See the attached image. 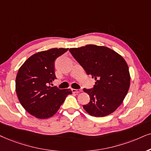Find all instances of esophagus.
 <instances>
[{
    "instance_id": "34e87169",
    "label": "esophagus",
    "mask_w": 151,
    "mask_h": 151,
    "mask_svg": "<svg viewBox=\"0 0 151 151\" xmlns=\"http://www.w3.org/2000/svg\"><path fill=\"white\" fill-rule=\"evenodd\" d=\"M72 92L74 93H79L80 92H81V89H72Z\"/></svg>"
}]
</instances>
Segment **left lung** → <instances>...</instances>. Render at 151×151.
Wrapping results in <instances>:
<instances>
[{
    "label": "left lung",
    "instance_id": "8db88e82",
    "mask_svg": "<svg viewBox=\"0 0 151 151\" xmlns=\"http://www.w3.org/2000/svg\"><path fill=\"white\" fill-rule=\"evenodd\" d=\"M70 52L95 80L94 87L83 88L90 102L83 107L95 117H104L115 111L126 96L130 75L126 61L108 47L88 45L70 49Z\"/></svg>",
    "mask_w": 151,
    "mask_h": 151
}]
</instances>
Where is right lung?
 I'll return each instance as SVG.
<instances>
[{
  "mask_svg": "<svg viewBox=\"0 0 151 151\" xmlns=\"http://www.w3.org/2000/svg\"><path fill=\"white\" fill-rule=\"evenodd\" d=\"M68 49L54 48L36 53L21 66L16 77V92L26 111L35 118L45 119L58 111L70 89L51 87L56 79L55 60Z\"/></svg>",
  "mask_w": 151,
  "mask_h": 151,
  "instance_id": "obj_1",
  "label": "right lung"
}]
</instances>
